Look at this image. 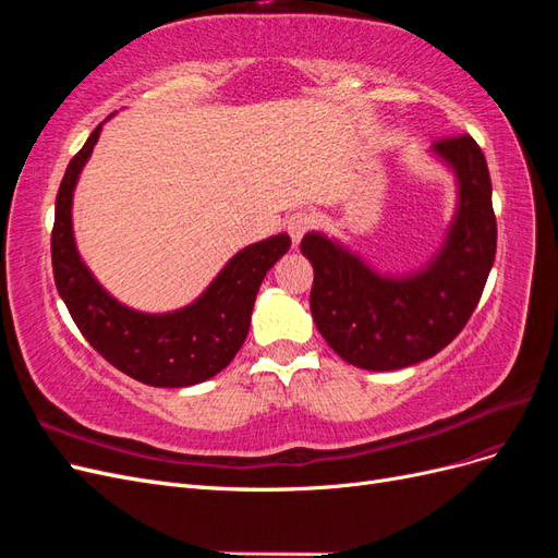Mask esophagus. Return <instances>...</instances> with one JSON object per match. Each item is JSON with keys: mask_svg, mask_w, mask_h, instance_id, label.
Instances as JSON below:
<instances>
[{"mask_svg": "<svg viewBox=\"0 0 558 558\" xmlns=\"http://www.w3.org/2000/svg\"><path fill=\"white\" fill-rule=\"evenodd\" d=\"M314 228V216L310 211H295L286 221V230H289L293 244H300V240Z\"/></svg>", "mask_w": 558, "mask_h": 558, "instance_id": "esophagus-1", "label": "esophagus"}]
</instances>
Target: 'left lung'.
Masks as SVG:
<instances>
[{
	"label": "left lung",
	"instance_id": "obj_1",
	"mask_svg": "<svg viewBox=\"0 0 558 558\" xmlns=\"http://www.w3.org/2000/svg\"><path fill=\"white\" fill-rule=\"evenodd\" d=\"M459 181V205L440 253L414 275L384 277L320 232L300 251L314 267L310 307L337 356L363 369H400L426 361L475 312L496 258V214L486 158L470 134L433 144Z\"/></svg>",
	"mask_w": 558,
	"mask_h": 558
}]
</instances>
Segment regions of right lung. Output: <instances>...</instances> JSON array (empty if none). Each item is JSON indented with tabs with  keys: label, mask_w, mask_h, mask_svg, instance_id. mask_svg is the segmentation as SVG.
Listing matches in <instances>:
<instances>
[{
	"label": "right lung",
	"mask_w": 558,
	"mask_h": 558,
	"mask_svg": "<svg viewBox=\"0 0 558 558\" xmlns=\"http://www.w3.org/2000/svg\"><path fill=\"white\" fill-rule=\"evenodd\" d=\"M99 123L66 165L56 197L50 258L58 293L90 347L128 377L148 386L181 388L205 381L234 359L248 335L260 283L286 251L289 234L242 248L189 307L144 314L111 298L81 260L72 230V197L83 165L99 140Z\"/></svg>",
	"instance_id": "obj_1"
}]
</instances>
